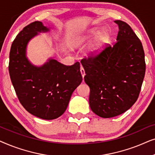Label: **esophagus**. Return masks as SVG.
Returning a JSON list of instances; mask_svg holds the SVG:
<instances>
[{
    "label": "esophagus",
    "mask_w": 155,
    "mask_h": 155,
    "mask_svg": "<svg viewBox=\"0 0 155 155\" xmlns=\"http://www.w3.org/2000/svg\"><path fill=\"white\" fill-rule=\"evenodd\" d=\"M80 73H81V75L82 76V78H84V75H85V72H84V70L82 67L80 68Z\"/></svg>",
    "instance_id": "34e87169"
}]
</instances>
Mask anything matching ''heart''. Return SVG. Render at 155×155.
<instances>
[{"mask_svg":"<svg viewBox=\"0 0 155 155\" xmlns=\"http://www.w3.org/2000/svg\"><path fill=\"white\" fill-rule=\"evenodd\" d=\"M94 37L97 38L90 46V54L92 56H97L100 54L110 41V34L107 31L100 33V29L99 28H93L75 37L72 41V45L74 47L83 46Z\"/></svg>","mask_w":155,"mask_h":155,"instance_id":"b5f03b06","label":"heart"}]
</instances>
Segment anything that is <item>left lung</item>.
<instances>
[{"label":"left lung","mask_w":155,"mask_h":155,"mask_svg":"<svg viewBox=\"0 0 155 155\" xmlns=\"http://www.w3.org/2000/svg\"><path fill=\"white\" fill-rule=\"evenodd\" d=\"M118 32L114 46L100 54L82 59L90 87L92 111L101 118L118 116L134 104L139 97L145 74L143 44L131 27L116 20Z\"/></svg>","instance_id":"1"}]
</instances>
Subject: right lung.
<instances>
[{
	"label": "right lung",
	"instance_id": "right-lung-1",
	"mask_svg": "<svg viewBox=\"0 0 155 155\" xmlns=\"http://www.w3.org/2000/svg\"><path fill=\"white\" fill-rule=\"evenodd\" d=\"M49 29L35 21L23 28L12 42L9 73L19 101L29 113L46 120L56 119L66 110L71 95L82 81L80 63L61 64L50 58L40 67L26 57L27 45L38 32Z\"/></svg>",
	"mask_w": 155,
	"mask_h": 155
}]
</instances>
